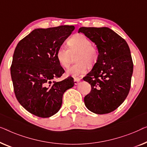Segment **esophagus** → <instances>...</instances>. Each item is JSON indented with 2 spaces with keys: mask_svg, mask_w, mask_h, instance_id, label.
I'll return each instance as SVG.
<instances>
[{
  "mask_svg": "<svg viewBox=\"0 0 147 147\" xmlns=\"http://www.w3.org/2000/svg\"><path fill=\"white\" fill-rule=\"evenodd\" d=\"M80 81V78L79 77H74V82L75 84H78V82Z\"/></svg>",
  "mask_w": 147,
  "mask_h": 147,
  "instance_id": "34e87169",
  "label": "esophagus"
}]
</instances>
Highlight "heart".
Returning a JSON list of instances; mask_svg holds the SVG:
<instances>
[{
  "mask_svg": "<svg viewBox=\"0 0 147 147\" xmlns=\"http://www.w3.org/2000/svg\"><path fill=\"white\" fill-rule=\"evenodd\" d=\"M69 49L59 47L57 51V59L63 67H68L73 60L76 63L68 68L66 74L68 76H78L86 71L88 66L92 67L97 63L99 57L98 50L92 45V42L85 35L76 34L67 42Z\"/></svg>",
  "mask_w": 147,
  "mask_h": 147,
  "instance_id": "obj_1",
  "label": "heart"
}]
</instances>
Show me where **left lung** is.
<instances>
[{
	"label": "left lung",
	"instance_id": "left-lung-1",
	"mask_svg": "<svg viewBox=\"0 0 147 147\" xmlns=\"http://www.w3.org/2000/svg\"><path fill=\"white\" fill-rule=\"evenodd\" d=\"M78 32L94 42L99 53L97 63L83 78L91 86L84 105L95 114L113 112L125 101L131 88L133 63L129 45L107 27H80Z\"/></svg>",
	"mask_w": 147,
	"mask_h": 147
}]
</instances>
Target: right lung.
Segmentation results:
<instances>
[{"label": "right lung", "mask_w": 147, "mask_h": 147, "mask_svg": "<svg viewBox=\"0 0 147 147\" xmlns=\"http://www.w3.org/2000/svg\"><path fill=\"white\" fill-rule=\"evenodd\" d=\"M74 30L69 25L36 28L14 50L11 67L14 91L18 102L32 115L47 118L56 114L65 92L74 86L71 76L52 82L65 73L57 51Z\"/></svg>", "instance_id": "obj_1"}]
</instances>
